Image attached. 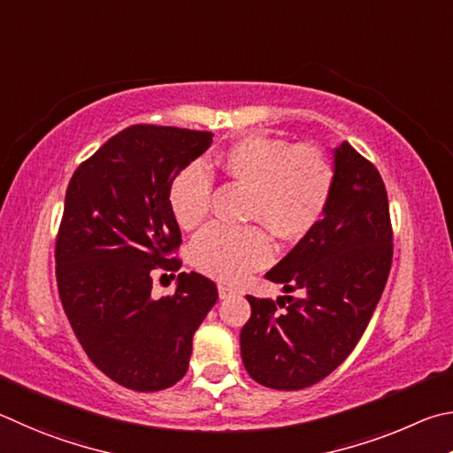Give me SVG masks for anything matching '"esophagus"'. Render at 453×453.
Masks as SVG:
<instances>
[{
    "instance_id": "34e87169",
    "label": "esophagus",
    "mask_w": 453,
    "mask_h": 453,
    "mask_svg": "<svg viewBox=\"0 0 453 453\" xmlns=\"http://www.w3.org/2000/svg\"><path fill=\"white\" fill-rule=\"evenodd\" d=\"M234 295V290L231 288V287H225V284H219V296L220 298H228V296H233Z\"/></svg>"
}]
</instances>
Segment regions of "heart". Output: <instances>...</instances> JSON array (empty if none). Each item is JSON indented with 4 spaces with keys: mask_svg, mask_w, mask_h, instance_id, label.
<instances>
[{
    "mask_svg": "<svg viewBox=\"0 0 453 453\" xmlns=\"http://www.w3.org/2000/svg\"><path fill=\"white\" fill-rule=\"evenodd\" d=\"M217 169L250 188L247 219L276 239L298 241L326 214L336 187V166L319 145L268 134H247L214 158ZM212 177L201 165L182 169L169 188L174 220L185 231L201 226L211 211ZM260 225H212L193 242V263L220 282H241L273 258L271 236Z\"/></svg>",
    "mask_w": 453,
    "mask_h": 453,
    "instance_id": "obj_1",
    "label": "heart"
}]
</instances>
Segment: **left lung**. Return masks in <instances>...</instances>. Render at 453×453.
<instances>
[{
	"label": "left lung",
	"instance_id": "1",
	"mask_svg": "<svg viewBox=\"0 0 453 453\" xmlns=\"http://www.w3.org/2000/svg\"><path fill=\"white\" fill-rule=\"evenodd\" d=\"M336 187L324 219L266 279L304 298L247 296L244 368L274 390L326 378L366 330L392 268L394 233L384 180L350 142L334 150Z\"/></svg>",
	"mask_w": 453,
	"mask_h": 453
}]
</instances>
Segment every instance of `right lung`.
<instances>
[{
    "label": "right lung",
    "instance_id": "right-lung-1",
    "mask_svg": "<svg viewBox=\"0 0 453 453\" xmlns=\"http://www.w3.org/2000/svg\"><path fill=\"white\" fill-rule=\"evenodd\" d=\"M211 142L209 131L131 125L69 180L55 239L63 311L95 366L134 392L187 374L193 334L219 298L198 273H180L173 295L150 298L155 273L182 265L171 182Z\"/></svg>",
    "mask_w": 453,
    "mask_h": 453
}]
</instances>
